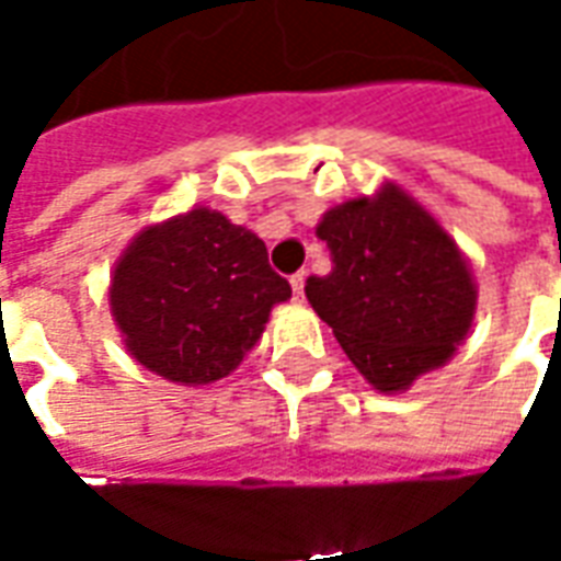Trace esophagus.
Here are the masks:
<instances>
[{
	"label": "esophagus",
	"mask_w": 561,
	"mask_h": 561,
	"mask_svg": "<svg viewBox=\"0 0 561 561\" xmlns=\"http://www.w3.org/2000/svg\"><path fill=\"white\" fill-rule=\"evenodd\" d=\"M304 285H306V273H294L291 288H294V297H297V300L304 297Z\"/></svg>",
	"instance_id": "esophagus-1"
}]
</instances>
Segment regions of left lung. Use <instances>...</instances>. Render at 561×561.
<instances>
[{
	"mask_svg": "<svg viewBox=\"0 0 561 561\" xmlns=\"http://www.w3.org/2000/svg\"><path fill=\"white\" fill-rule=\"evenodd\" d=\"M316 233L333 267L306 279V297L378 393H402L457 354L478 285L457 240L405 188L348 197Z\"/></svg>",
	"mask_w": 561,
	"mask_h": 561,
	"instance_id": "left-lung-1",
	"label": "left lung"
}]
</instances>
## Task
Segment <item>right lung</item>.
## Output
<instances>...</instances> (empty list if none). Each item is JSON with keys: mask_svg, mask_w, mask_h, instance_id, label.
Segmentation results:
<instances>
[{"mask_svg": "<svg viewBox=\"0 0 561 561\" xmlns=\"http://www.w3.org/2000/svg\"><path fill=\"white\" fill-rule=\"evenodd\" d=\"M288 297L264 240L209 207L147 225L107 288L126 352L185 388L231 376Z\"/></svg>", "mask_w": 561, "mask_h": 561, "instance_id": "1", "label": "right lung"}]
</instances>
